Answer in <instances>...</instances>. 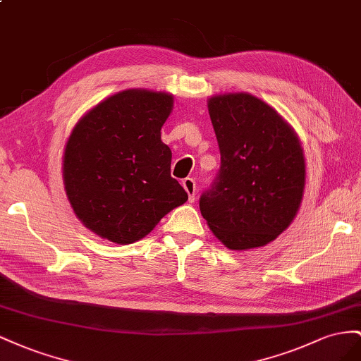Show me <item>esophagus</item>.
Listing matches in <instances>:
<instances>
[{"label": "esophagus", "mask_w": 361, "mask_h": 361, "mask_svg": "<svg viewBox=\"0 0 361 361\" xmlns=\"http://www.w3.org/2000/svg\"><path fill=\"white\" fill-rule=\"evenodd\" d=\"M183 188L186 189V192L189 195V201L193 202L195 195H197V183H195L193 178H184L183 180Z\"/></svg>", "instance_id": "esophagus-1"}]
</instances>
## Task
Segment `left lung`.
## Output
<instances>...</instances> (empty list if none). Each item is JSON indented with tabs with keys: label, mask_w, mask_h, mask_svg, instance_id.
I'll return each instance as SVG.
<instances>
[{
	"label": "left lung",
	"mask_w": 361,
	"mask_h": 361,
	"mask_svg": "<svg viewBox=\"0 0 361 361\" xmlns=\"http://www.w3.org/2000/svg\"><path fill=\"white\" fill-rule=\"evenodd\" d=\"M209 113L221 166L200 210L226 248L251 250L281 234L300 209L301 143L278 113L250 94L213 97Z\"/></svg>",
	"instance_id": "1"
}]
</instances>
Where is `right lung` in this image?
<instances>
[{
    "mask_svg": "<svg viewBox=\"0 0 361 361\" xmlns=\"http://www.w3.org/2000/svg\"><path fill=\"white\" fill-rule=\"evenodd\" d=\"M172 95L123 90L92 109L72 131L63 159L69 202L89 230L133 243L188 201L171 177L172 152L160 130Z\"/></svg>",
    "mask_w": 361,
    "mask_h": 361,
    "instance_id": "add662e5",
    "label": "right lung"
}]
</instances>
